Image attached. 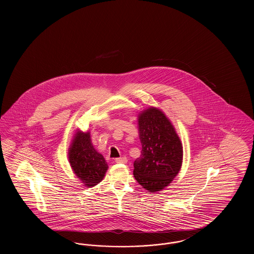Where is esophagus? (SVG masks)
<instances>
[{
  "label": "esophagus",
  "instance_id": "34e87169",
  "mask_svg": "<svg viewBox=\"0 0 254 254\" xmlns=\"http://www.w3.org/2000/svg\"><path fill=\"white\" fill-rule=\"evenodd\" d=\"M116 163H122V164H126L127 162V159L126 157L116 158L115 159Z\"/></svg>",
  "mask_w": 254,
  "mask_h": 254
}]
</instances>
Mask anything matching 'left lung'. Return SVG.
I'll list each match as a JSON object with an SVG mask.
<instances>
[{"label": "left lung", "instance_id": "1", "mask_svg": "<svg viewBox=\"0 0 254 254\" xmlns=\"http://www.w3.org/2000/svg\"><path fill=\"white\" fill-rule=\"evenodd\" d=\"M140 157L134 161L133 175L145 190H165L178 175L183 163V145L172 123L161 109L150 107L138 114Z\"/></svg>", "mask_w": 254, "mask_h": 254}]
</instances>
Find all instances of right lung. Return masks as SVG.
Instances as JSON below:
<instances>
[{"label": "right lung", "mask_w": 254, "mask_h": 254, "mask_svg": "<svg viewBox=\"0 0 254 254\" xmlns=\"http://www.w3.org/2000/svg\"><path fill=\"white\" fill-rule=\"evenodd\" d=\"M68 161L74 174L86 188L98 185L109 169L104 156L92 145L89 130L77 129L68 148Z\"/></svg>", "instance_id": "right-lung-1"}]
</instances>
